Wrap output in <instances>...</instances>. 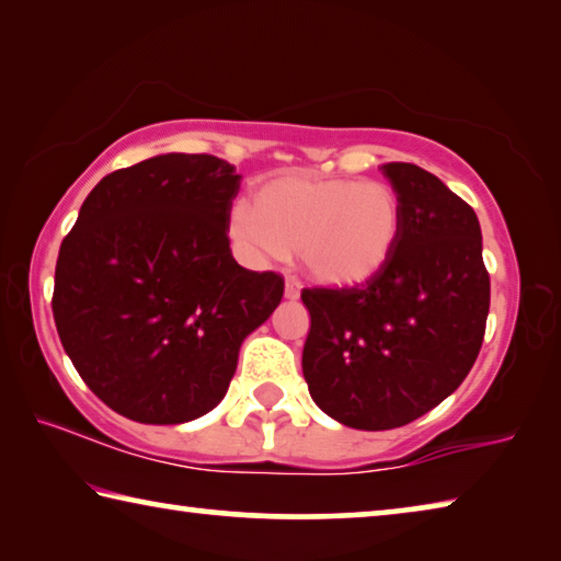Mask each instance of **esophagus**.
Masks as SVG:
<instances>
[{"mask_svg":"<svg viewBox=\"0 0 561 561\" xmlns=\"http://www.w3.org/2000/svg\"><path fill=\"white\" fill-rule=\"evenodd\" d=\"M299 294H301V284L294 277H287V282H284V297L294 301L299 299Z\"/></svg>","mask_w":561,"mask_h":561,"instance_id":"esophagus-1","label":"esophagus"}]
</instances>
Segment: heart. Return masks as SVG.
I'll use <instances>...</instances> for the list:
<instances>
[{"label": "heart", "mask_w": 561, "mask_h": 561, "mask_svg": "<svg viewBox=\"0 0 561 561\" xmlns=\"http://www.w3.org/2000/svg\"><path fill=\"white\" fill-rule=\"evenodd\" d=\"M232 242L252 260L297 252L304 272L324 287H358L391 262L401 237V203L376 180L282 175L234 207Z\"/></svg>", "instance_id": "1"}]
</instances>
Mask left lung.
I'll return each mask as SVG.
<instances>
[{"label": "left lung", "instance_id": "left-lung-1", "mask_svg": "<svg viewBox=\"0 0 561 561\" xmlns=\"http://www.w3.org/2000/svg\"><path fill=\"white\" fill-rule=\"evenodd\" d=\"M401 237L364 287L304 289L301 371L314 403L356 431H391L443 403L480 354L490 311L478 215L428 170L386 163Z\"/></svg>", "mask_w": 561, "mask_h": 561}]
</instances>
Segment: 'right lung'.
Here are the masks:
<instances>
[{"label": "right lung", "mask_w": 561, "mask_h": 561, "mask_svg": "<svg viewBox=\"0 0 561 561\" xmlns=\"http://www.w3.org/2000/svg\"><path fill=\"white\" fill-rule=\"evenodd\" d=\"M234 165L165 153L91 190L64 237L54 321L93 393L138 423L175 425L222 401L240 346L284 294L274 272L234 262Z\"/></svg>", "instance_id": "add662e5"}]
</instances>
